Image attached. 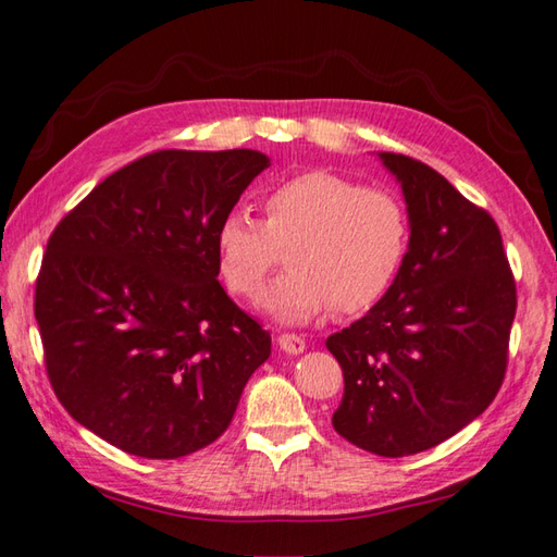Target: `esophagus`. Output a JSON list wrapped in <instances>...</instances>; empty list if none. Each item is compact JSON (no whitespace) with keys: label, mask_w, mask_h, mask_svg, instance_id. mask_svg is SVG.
Returning a JSON list of instances; mask_svg holds the SVG:
<instances>
[{"label":"esophagus","mask_w":557,"mask_h":557,"mask_svg":"<svg viewBox=\"0 0 557 557\" xmlns=\"http://www.w3.org/2000/svg\"><path fill=\"white\" fill-rule=\"evenodd\" d=\"M277 345H280V349L285 351V354H301L304 349H306V342H304V337H299V335H292V333H282L280 337H277Z\"/></svg>","instance_id":"34e87169"}]
</instances>
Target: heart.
<instances>
[{
	"label": "heart",
	"instance_id": "b5f03b06",
	"mask_svg": "<svg viewBox=\"0 0 557 557\" xmlns=\"http://www.w3.org/2000/svg\"><path fill=\"white\" fill-rule=\"evenodd\" d=\"M265 220L230 210L215 227V256L224 285L256 299L280 248L289 270L263 294V311L301 325L335 306L359 313L395 285L409 251V218L385 188H366L327 170L294 174L263 198Z\"/></svg>",
	"mask_w": 557,
	"mask_h": 557
}]
</instances>
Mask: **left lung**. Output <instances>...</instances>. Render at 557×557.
<instances>
[{
  "mask_svg": "<svg viewBox=\"0 0 557 557\" xmlns=\"http://www.w3.org/2000/svg\"><path fill=\"white\" fill-rule=\"evenodd\" d=\"M407 203L395 285L327 337L345 373L335 431L366 453L407 457L453 437L498 395L517 292L498 224L429 164L375 152Z\"/></svg>",
  "mask_w": 557,
  "mask_h": 557,
  "instance_id": "obj_1",
  "label": "left lung"
}]
</instances>
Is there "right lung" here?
Listing matches in <instances>:
<instances>
[{"instance_id": "add662e5", "label": "right lung", "mask_w": 557, "mask_h": 557, "mask_svg": "<svg viewBox=\"0 0 557 557\" xmlns=\"http://www.w3.org/2000/svg\"><path fill=\"white\" fill-rule=\"evenodd\" d=\"M258 150H158L57 224L35 285L45 366L64 409L102 441L176 459L227 431L270 333L218 282L215 227Z\"/></svg>"}]
</instances>
